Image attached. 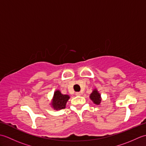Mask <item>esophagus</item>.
<instances>
[{"instance_id": "esophagus-1", "label": "esophagus", "mask_w": 146, "mask_h": 146, "mask_svg": "<svg viewBox=\"0 0 146 146\" xmlns=\"http://www.w3.org/2000/svg\"><path fill=\"white\" fill-rule=\"evenodd\" d=\"M75 95L76 96H80V95H81V93H80V92H76L75 93Z\"/></svg>"}]
</instances>
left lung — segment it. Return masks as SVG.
<instances>
[{
	"instance_id": "obj_1",
	"label": "left lung",
	"mask_w": 146,
	"mask_h": 146,
	"mask_svg": "<svg viewBox=\"0 0 146 146\" xmlns=\"http://www.w3.org/2000/svg\"><path fill=\"white\" fill-rule=\"evenodd\" d=\"M90 97L91 100L94 102V104L97 105H99L100 104L101 102L100 95V94H98V92L97 90H94L93 91L90 96Z\"/></svg>"
}]
</instances>
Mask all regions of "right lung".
<instances>
[{
  "label": "right lung",
  "instance_id": "obj_1",
  "mask_svg": "<svg viewBox=\"0 0 146 146\" xmlns=\"http://www.w3.org/2000/svg\"><path fill=\"white\" fill-rule=\"evenodd\" d=\"M70 97L67 95H63L59 90H56L54 94L52 106L55 110H61L66 107V104Z\"/></svg>",
  "mask_w": 146,
  "mask_h": 146
}]
</instances>
